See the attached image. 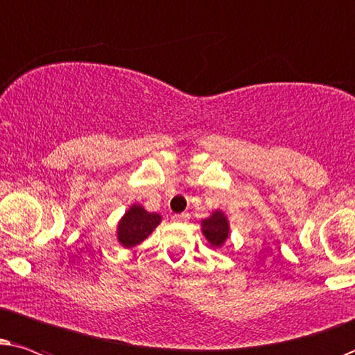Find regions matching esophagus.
Instances as JSON below:
<instances>
[{"instance_id":"obj_1","label":"esophagus","mask_w":355,"mask_h":355,"mask_svg":"<svg viewBox=\"0 0 355 355\" xmlns=\"http://www.w3.org/2000/svg\"><path fill=\"white\" fill-rule=\"evenodd\" d=\"M188 219H190V216H188V214H175V216H172L173 222H187Z\"/></svg>"}]
</instances>
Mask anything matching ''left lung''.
Listing matches in <instances>:
<instances>
[{"label": "left lung", "mask_w": 355, "mask_h": 355, "mask_svg": "<svg viewBox=\"0 0 355 355\" xmlns=\"http://www.w3.org/2000/svg\"><path fill=\"white\" fill-rule=\"evenodd\" d=\"M201 232L205 235L207 243L214 248H222L230 237V222L224 211L214 209L209 217L201 220Z\"/></svg>", "instance_id": "1"}]
</instances>
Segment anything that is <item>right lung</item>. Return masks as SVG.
Masks as SVG:
<instances>
[{
  "label": "right lung",
  "mask_w": 355,
  "mask_h": 355,
  "mask_svg": "<svg viewBox=\"0 0 355 355\" xmlns=\"http://www.w3.org/2000/svg\"><path fill=\"white\" fill-rule=\"evenodd\" d=\"M162 222V216L149 212L143 205L133 202L116 224V242L125 248H135L144 242Z\"/></svg>",
  "instance_id": "1"
}]
</instances>
